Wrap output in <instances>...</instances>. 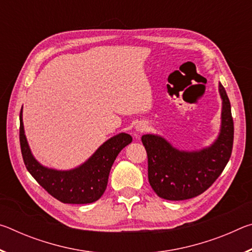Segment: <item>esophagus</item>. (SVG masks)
I'll use <instances>...</instances> for the list:
<instances>
[{"label": "esophagus", "mask_w": 252, "mask_h": 252, "mask_svg": "<svg viewBox=\"0 0 252 252\" xmlns=\"http://www.w3.org/2000/svg\"><path fill=\"white\" fill-rule=\"evenodd\" d=\"M147 129H148L147 125H146V123H143V122H140V123H138V125L135 126V132H136V134H141V133H143V132L146 131Z\"/></svg>", "instance_id": "1"}]
</instances>
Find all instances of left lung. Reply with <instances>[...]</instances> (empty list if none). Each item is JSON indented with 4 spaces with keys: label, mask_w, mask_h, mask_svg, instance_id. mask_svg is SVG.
Listing matches in <instances>:
<instances>
[{
    "label": "left lung",
    "mask_w": 252,
    "mask_h": 252,
    "mask_svg": "<svg viewBox=\"0 0 252 252\" xmlns=\"http://www.w3.org/2000/svg\"><path fill=\"white\" fill-rule=\"evenodd\" d=\"M219 92L222 121L220 134L211 147L193 152L179 151L159 135H142L149 182L160 198L179 201L197 197L212 186L227 165L233 146V119L229 97L221 84Z\"/></svg>",
    "instance_id": "1"
}]
</instances>
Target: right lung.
Segmentation results:
<instances>
[{
    "mask_svg": "<svg viewBox=\"0 0 252 252\" xmlns=\"http://www.w3.org/2000/svg\"><path fill=\"white\" fill-rule=\"evenodd\" d=\"M131 135L120 133L109 139L79 168L58 171L41 165L30 151L24 134L22 111L20 113V144L28 171L48 192L63 203H92L105 191L111 167L123 148L131 143Z\"/></svg>",
    "mask_w": 252,
    "mask_h": 252,
    "instance_id": "add662e5",
    "label": "right lung"
}]
</instances>
